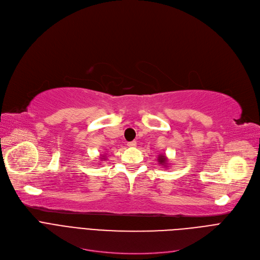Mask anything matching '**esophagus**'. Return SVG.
I'll use <instances>...</instances> for the list:
<instances>
[{
  "instance_id": "obj_1",
  "label": "esophagus",
  "mask_w": 260,
  "mask_h": 260,
  "mask_svg": "<svg viewBox=\"0 0 260 260\" xmlns=\"http://www.w3.org/2000/svg\"><path fill=\"white\" fill-rule=\"evenodd\" d=\"M127 145H128V147H135V146H136V142H135V141L129 142Z\"/></svg>"
}]
</instances>
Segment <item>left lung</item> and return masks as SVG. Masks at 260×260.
I'll use <instances>...</instances> for the list:
<instances>
[{"instance_id": "1", "label": "left lung", "mask_w": 260, "mask_h": 260, "mask_svg": "<svg viewBox=\"0 0 260 260\" xmlns=\"http://www.w3.org/2000/svg\"><path fill=\"white\" fill-rule=\"evenodd\" d=\"M157 161H158V164L160 165V166H162L164 168H168V169H169V158L167 157V155L166 154H158V156H157Z\"/></svg>"}]
</instances>
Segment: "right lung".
I'll return each instance as SVG.
<instances>
[{
  "label": "right lung",
  "instance_id": "add662e5",
  "mask_svg": "<svg viewBox=\"0 0 260 260\" xmlns=\"http://www.w3.org/2000/svg\"><path fill=\"white\" fill-rule=\"evenodd\" d=\"M99 158L101 159V161H103V160H106V159H107V154H101Z\"/></svg>",
  "mask_w": 260,
  "mask_h": 260
}]
</instances>
